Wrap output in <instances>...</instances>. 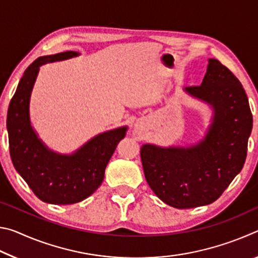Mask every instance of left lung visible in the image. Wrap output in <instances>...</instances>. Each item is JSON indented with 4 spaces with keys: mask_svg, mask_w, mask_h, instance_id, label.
I'll list each match as a JSON object with an SVG mask.
<instances>
[{
    "mask_svg": "<svg viewBox=\"0 0 258 258\" xmlns=\"http://www.w3.org/2000/svg\"><path fill=\"white\" fill-rule=\"evenodd\" d=\"M212 106L214 116L205 138L191 147H141L148 184L160 200L184 209L221 197L247 157L252 115L241 83L216 59H209L202 85L184 89Z\"/></svg>",
    "mask_w": 258,
    "mask_h": 258,
    "instance_id": "obj_1",
    "label": "left lung"
}]
</instances>
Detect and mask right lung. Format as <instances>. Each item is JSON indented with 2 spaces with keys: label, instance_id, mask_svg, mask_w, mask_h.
Returning <instances> with one entry per match:
<instances>
[{
  "label": "right lung",
  "instance_id": "obj_1",
  "mask_svg": "<svg viewBox=\"0 0 258 258\" xmlns=\"http://www.w3.org/2000/svg\"><path fill=\"white\" fill-rule=\"evenodd\" d=\"M75 51L40 56L26 69L9 104L7 130L12 164L42 202L71 205L90 197L101 185L109 159L127 127L97 135L72 155L50 150L38 139L29 117V101L42 64L77 56Z\"/></svg>",
  "mask_w": 258,
  "mask_h": 258
}]
</instances>
